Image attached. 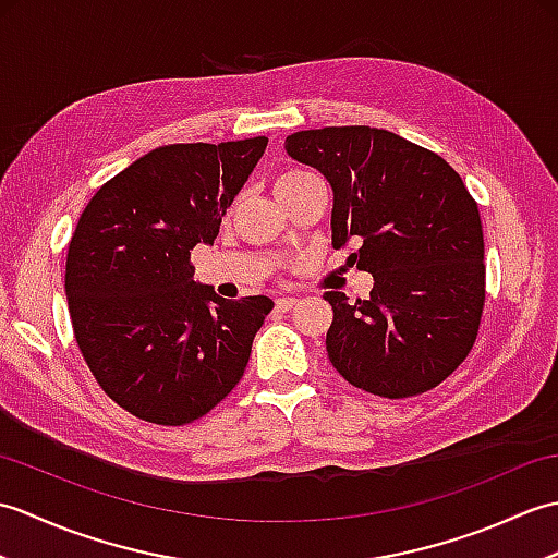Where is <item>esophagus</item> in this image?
Instances as JSON below:
<instances>
[{
    "label": "esophagus",
    "mask_w": 558,
    "mask_h": 558,
    "mask_svg": "<svg viewBox=\"0 0 558 558\" xmlns=\"http://www.w3.org/2000/svg\"><path fill=\"white\" fill-rule=\"evenodd\" d=\"M294 304H298V300H294V298H280V300H276V306H278L280 312L294 310Z\"/></svg>",
    "instance_id": "34e87169"
}]
</instances>
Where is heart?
I'll use <instances>...</instances> for the list:
<instances>
[{
    "mask_svg": "<svg viewBox=\"0 0 558 558\" xmlns=\"http://www.w3.org/2000/svg\"><path fill=\"white\" fill-rule=\"evenodd\" d=\"M314 180H318V177H316L314 172L302 170V168H290V170L282 172V174L278 177V180H276V194L280 196V194L294 192V189H300V186L310 184V182H314Z\"/></svg>",
    "mask_w": 558,
    "mask_h": 558,
    "instance_id": "obj_1",
    "label": "heart"
}]
</instances>
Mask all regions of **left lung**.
I'll return each mask as SVG.
<instances>
[{
  "label": "left lung",
  "mask_w": 558,
  "mask_h": 558,
  "mask_svg": "<svg viewBox=\"0 0 558 558\" xmlns=\"http://www.w3.org/2000/svg\"><path fill=\"white\" fill-rule=\"evenodd\" d=\"M286 150L326 177L333 246L352 242L348 260L374 276L366 300L326 292L330 364L366 393H426L477 340L487 276L477 201L441 156L386 129H306Z\"/></svg>",
  "instance_id": "1"
}]
</instances>
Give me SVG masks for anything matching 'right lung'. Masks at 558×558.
I'll list each match as a JSON object with an SVG mask.
<instances>
[{"mask_svg":"<svg viewBox=\"0 0 558 558\" xmlns=\"http://www.w3.org/2000/svg\"><path fill=\"white\" fill-rule=\"evenodd\" d=\"M268 138L170 144L105 182L69 242L64 290L78 350L134 417L182 426L240 384L272 300H222L194 282L192 252L222 216Z\"/></svg>","mask_w":558,"mask_h":558,"instance_id":"obj_1","label":"right lung"}]
</instances>
